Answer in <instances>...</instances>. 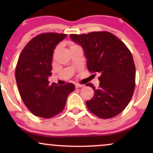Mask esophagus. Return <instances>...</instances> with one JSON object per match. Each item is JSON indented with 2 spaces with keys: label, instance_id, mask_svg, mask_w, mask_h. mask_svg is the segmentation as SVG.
<instances>
[{
  "label": "esophagus",
  "instance_id": "obj_1",
  "mask_svg": "<svg viewBox=\"0 0 153 153\" xmlns=\"http://www.w3.org/2000/svg\"><path fill=\"white\" fill-rule=\"evenodd\" d=\"M83 86H84V85H82V84H80V83L75 84V88H82Z\"/></svg>",
  "mask_w": 153,
  "mask_h": 153
}]
</instances>
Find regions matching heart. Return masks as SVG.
Segmentation results:
<instances>
[{
	"label": "heart",
	"mask_w": 153,
	"mask_h": 153,
	"mask_svg": "<svg viewBox=\"0 0 153 153\" xmlns=\"http://www.w3.org/2000/svg\"><path fill=\"white\" fill-rule=\"evenodd\" d=\"M73 46H75V45H72L71 47H73Z\"/></svg>",
	"instance_id": "obj_1"
}]
</instances>
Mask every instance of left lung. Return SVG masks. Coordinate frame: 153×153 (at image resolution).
I'll use <instances>...</instances> for the list:
<instances>
[{"label": "left lung", "instance_id": "8db88e82", "mask_svg": "<svg viewBox=\"0 0 153 153\" xmlns=\"http://www.w3.org/2000/svg\"><path fill=\"white\" fill-rule=\"evenodd\" d=\"M70 36L83 49L88 71L100 74L98 88L86 84L95 91L94 97L85 103L88 108L101 119L116 117L127 107L134 94L136 73L131 52L108 31Z\"/></svg>", "mask_w": 153, "mask_h": 153}]
</instances>
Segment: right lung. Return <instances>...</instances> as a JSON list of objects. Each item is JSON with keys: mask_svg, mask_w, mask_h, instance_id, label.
I'll use <instances>...</instances> for the list:
<instances>
[{"mask_svg": "<svg viewBox=\"0 0 153 153\" xmlns=\"http://www.w3.org/2000/svg\"><path fill=\"white\" fill-rule=\"evenodd\" d=\"M67 34L44 33L30 40L23 49L16 68L15 77L24 104L33 114L52 118L64 109L74 84L63 85L49 82L52 75L53 52Z\"/></svg>", "mask_w": 153, "mask_h": 153, "instance_id": "1", "label": "right lung"}]
</instances>
